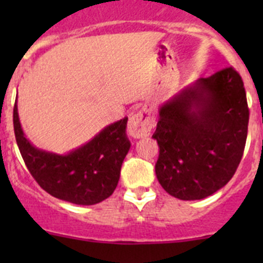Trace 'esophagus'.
<instances>
[{"label": "esophagus", "instance_id": "34e87169", "mask_svg": "<svg viewBox=\"0 0 263 263\" xmlns=\"http://www.w3.org/2000/svg\"><path fill=\"white\" fill-rule=\"evenodd\" d=\"M154 126H155L154 116L151 115L150 110L142 108L141 110L129 117L127 132H128V136L134 137V139H142V137L150 135Z\"/></svg>", "mask_w": 263, "mask_h": 263}]
</instances>
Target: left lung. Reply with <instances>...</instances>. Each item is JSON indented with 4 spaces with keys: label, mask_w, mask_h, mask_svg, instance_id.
<instances>
[{
    "label": "left lung",
    "mask_w": 263,
    "mask_h": 263,
    "mask_svg": "<svg viewBox=\"0 0 263 263\" xmlns=\"http://www.w3.org/2000/svg\"><path fill=\"white\" fill-rule=\"evenodd\" d=\"M248 119L245 85L233 67L198 79L161 104L153 135L161 187L184 201L224 187L243 156Z\"/></svg>",
    "instance_id": "8db88e82"
}]
</instances>
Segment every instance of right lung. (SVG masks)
Listing matches in <instances>:
<instances>
[{"instance_id": "obj_1", "label": "right lung", "mask_w": 263, "mask_h": 263, "mask_svg": "<svg viewBox=\"0 0 263 263\" xmlns=\"http://www.w3.org/2000/svg\"><path fill=\"white\" fill-rule=\"evenodd\" d=\"M124 117L104 127L89 142L60 155L33 146L24 135L14 107V129L18 150L33 178L53 197L76 205H95L115 192L121 166L131 147Z\"/></svg>"}]
</instances>
